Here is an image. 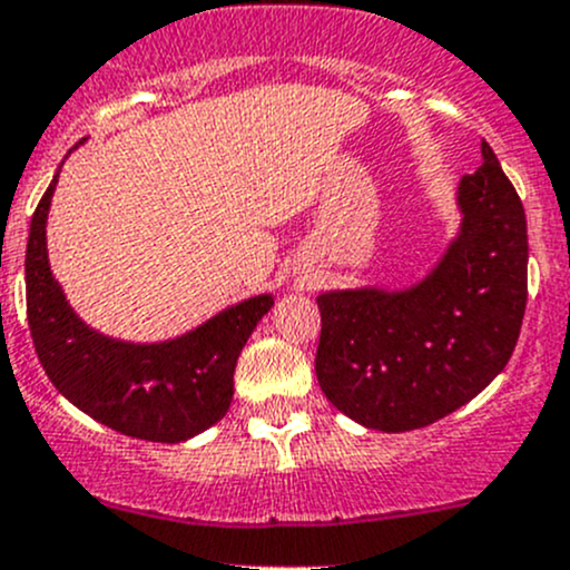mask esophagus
I'll use <instances>...</instances> for the list:
<instances>
[{
  "mask_svg": "<svg viewBox=\"0 0 570 570\" xmlns=\"http://www.w3.org/2000/svg\"><path fill=\"white\" fill-rule=\"evenodd\" d=\"M309 283H313V279H309V277H302V279H298V285H309Z\"/></svg>",
  "mask_w": 570,
  "mask_h": 570,
  "instance_id": "1",
  "label": "esophagus"
}]
</instances>
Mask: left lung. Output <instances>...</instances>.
<instances>
[{
  "label": "left lung",
  "instance_id": "8db88e82",
  "mask_svg": "<svg viewBox=\"0 0 570 570\" xmlns=\"http://www.w3.org/2000/svg\"><path fill=\"white\" fill-rule=\"evenodd\" d=\"M463 175L461 227L436 266L409 287H345L318 296L315 375L337 412L403 433L442 420L508 365L527 307V216L491 145Z\"/></svg>",
  "mask_w": 570,
  "mask_h": 570
}]
</instances>
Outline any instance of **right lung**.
Instances as JSON below:
<instances>
[{
  "label": "right lung",
  "instance_id": "right-lung-1",
  "mask_svg": "<svg viewBox=\"0 0 570 570\" xmlns=\"http://www.w3.org/2000/svg\"><path fill=\"white\" fill-rule=\"evenodd\" d=\"M57 178L60 169L35 208L23 261L27 321L46 375L76 409L126 436L178 444L208 431L230 409L236 362L274 296L244 298L158 343H128L87 326L49 266L46 222Z\"/></svg>",
  "mask_w": 570,
  "mask_h": 570
}]
</instances>
